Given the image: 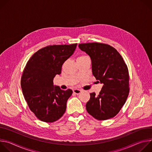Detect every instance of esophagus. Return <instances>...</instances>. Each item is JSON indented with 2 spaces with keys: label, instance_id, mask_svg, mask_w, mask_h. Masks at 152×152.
I'll return each mask as SVG.
<instances>
[{
  "label": "esophagus",
  "instance_id": "1",
  "mask_svg": "<svg viewBox=\"0 0 152 152\" xmlns=\"http://www.w3.org/2000/svg\"><path fill=\"white\" fill-rule=\"evenodd\" d=\"M73 93H74L75 94H80V93H81L82 91H81L80 90H79V89L75 88V89H73Z\"/></svg>",
  "mask_w": 152,
  "mask_h": 152
}]
</instances>
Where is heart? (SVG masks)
<instances>
[{"label": "heart", "mask_w": 152, "mask_h": 152, "mask_svg": "<svg viewBox=\"0 0 152 152\" xmlns=\"http://www.w3.org/2000/svg\"><path fill=\"white\" fill-rule=\"evenodd\" d=\"M86 56H80V57H85Z\"/></svg>", "instance_id": "b5f03b06"}]
</instances>
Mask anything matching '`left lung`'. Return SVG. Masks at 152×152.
<instances>
[{
  "mask_svg": "<svg viewBox=\"0 0 152 152\" xmlns=\"http://www.w3.org/2000/svg\"><path fill=\"white\" fill-rule=\"evenodd\" d=\"M79 49L91 60L92 73L103 86L99 95L90 93L86 104L87 112L99 120L115 117L120 111L129 93V76L122 56L113 47L99 42L83 43Z\"/></svg>",
  "mask_w": 152,
  "mask_h": 152,
  "instance_id": "8db88e82",
  "label": "left lung"
}]
</instances>
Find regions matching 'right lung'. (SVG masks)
<instances>
[{"label": "right lung", "instance_id": "right-lung-1", "mask_svg": "<svg viewBox=\"0 0 152 152\" xmlns=\"http://www.w3.org/2000/svg\"><path fill=\"white\" fill-rule=\"evenodd\" d=\"M77 44L53 45L42 48L28 61L21 79L23 94L31 111L41 121L52 123L66 110L70 89L62 90L53 85L63 63L74 53Z\"/></svg>", "mask_w": 152, "mask_h": 152}]
</instances>
